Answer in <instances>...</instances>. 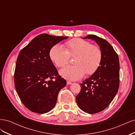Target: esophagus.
<instances>
[{
    "label": "esophagus",
    "instance_id": "1",
    "mask_svg": "<svg viewBox=\"0 0 135 135\" xmlns=\"http://www.w3.org/2000/svg\"><path fill=\"white\" fill-rule=\"evenodd\" d=\"M72 84V83L71 82V81H67V84L70 85V84Z\"/></svg>",
    "mask_w": 135,
    "mask_h": 135
}]
</instances>
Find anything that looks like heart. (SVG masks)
<instances>
[{
  "label": "heart",
  "mask_w": 135,
  "mask_h": 135,
  "mask_svg": "<svg viewBox=\"0 0 135 135\" xmlns=\"http://www.w3.org/2000/svg\"><path fill=\"white\" fill-rule=\"evenodd\" d=\"M66 50L59 45H55L50 50V57L57 67L66 64L70 56L75 57L73 65H68L60 71L64 78L76 80L87 75L95 73L102 62L103 53L100 47L81 39H73L65 43Z\"/></svg>",
  "instance_id": "obj_1"
}]
</instances>
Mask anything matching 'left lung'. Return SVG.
I'll list each match as a JSON object with an SVG mask.
<instances>
[{
	"label": "left lung",
	"mask_w": 135,
	"mask_h": 135,
	"mask_svg": "<svg viewBox=\"0 0 135 135\" xmlns=\"http://www.w3.org/2000/svg\"><path fill=\"white\" fill-rule=\"evenodd\" d=\"M91 39L99 45L103 53L100 67L93 75L80 83L81 89L76 96L79 107L85 113L95 114L103 111L111 103L119 86V57L107 40L95 35Z\"/></svg>",
	"instance_id": "left-lung-1"
}]
</instances>
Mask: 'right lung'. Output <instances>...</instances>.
<instances>
[{"label": "right lung", "mask_w": 135, "mask_h": 135, "mask_svg": "<svg viewBox=\"0 0 135 135\" xmlns=\"http://www.w3.org/2000/svg\"><path fill=\"white\" fill-rule=\"evenodd\" d=\"M67 38L40 34L19 53L14 74L16 90L22 104L32 112H50L55 106L59 91L66 84L49 54L52 47Z\"/></svg>", "instance_id": "obj_1"}]
</instances>
